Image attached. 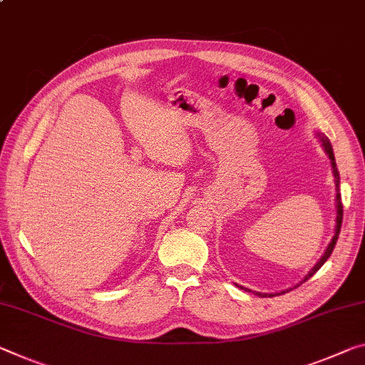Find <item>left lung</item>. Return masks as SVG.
<instances>
[{
  "instance_id": "1",
  "label": "left lung",
  "mask_w": 365,
  "mask_h": 365,
  "mask_svg": "<svg viewBox=\"0 0 365 365\" xmlns=\"http://www.w3.org/2000/svg\"><path fill=\"white\" fill-rule=\"evenodd\" d=\"M322 144H323V148H325V151H327V154H328V158H329V160H331V167H333V175H334V187H336V227H334V235H333V239H331V242H329V245L327 247V250H325V253H323V257L318 259L317 262V264L314 266V268H312L310 271H309V274L304 277V281L302 282H305L307 279H310L312 276H314L318 269L322 268L323 266V263L327 262V259L329 258V255H331V252H333V248H334V245H336V240H338V235H339V230H341V222H343V203H341V195H339V172H338V167H336V162H334V154H333V148H331V144H329V141H328V138L327 136H322ZM248 291V289H247ZM281 294H284V292H281ZM257 296H262V297H266V296H273V294H262V292H257Z\"/></svg>"
}]
</instances>
